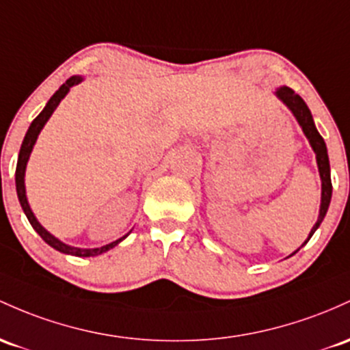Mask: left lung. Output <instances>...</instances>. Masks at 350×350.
<instances>
[{
  "label": "left lung",
  "instance_id": "obj_1",
  "mask_svg": "<svg viewBox=\"0 0 350 350\" xmlns=\"http://www.w3.org/2000/svg\"><path fill=\"white\" fill-rule=\"evenodd\" d=\"M275 94H278L279 98L282 99L284 105H286L291 111H293V114L295 116V119L299 121V124H301L302 131H304L307 139H309V143H310V146H312L314 152H316V157H317L319 174H321V179H322V199H321V211H319L317 222H316V226L312 228V231H310L309 237H307V241H309L310 237H312V234L316 232V229L319 228V226H321V222H322V219H324L325 213H327L329 202H331V196H332L331 166H329L327 148H325L324 139H322V136L319 134V131L316 129L312 114H310L309 107H307L304 99H302L299 94H295L294 91L291 90V88H287V86L279 88V90L275 91ZM307 241L304 244H307ZM297 251H299V249H297ZM297 251H295V252H297Z\"/></svg>",
  "mask_w": 350,
  "mask_h": 350
}]
</instances>
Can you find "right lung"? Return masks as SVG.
I'll list each match as a JSON object with an SVG mask.
<instances>
[{
	"label": "right lung",
	"mask_w": 350,
	"mask_h": 350,
	"mask_svg": "<svg viewBox=\"0 0 350 350\" xmlns=\"http://www.w3.org/2000/svg\"><path fill=\"white\" fill-rule=\"evenodd\" d=\"M83 78L81 76H71V78L68 79L66 83L63 84V86L59 88V90L56 91L55 94H53V98L49 99L48 105L44 106V109L41 111L40 114H38L36 118L33 119L31 126H29L28 133H26L25 139H23V144H21V149H19V156H18V164H16V193H18V199L19 202H21V207L23 211H25L26 217H28L29 224L33 226V229L40 234L41 237H43L44 243H48L51 247H55L56 251L59 252H64V254H71V256H78V257H91V256H98V254H103V252L109 251V249H113L114 245L121 243L122 239H124L128 234H126L124 237H121V239L114 241V243L111 244H106L103 245V247H96V249H79V247H71V245H66L64 243H61L59 239H56L55 236H51L43 226L40 224V222L36 221V217H34V214L31 213V209H29V204L28 201H26V193H25V169H26V163H28L29 159V154H31L33 151V146L36 143V137L38 134H40L41 129H43V126L46 124V121H48L49 116L53 114V111L56 109V106L59 105L61 99L64 98V96L68 94L69 88L76 86L78 83H81Z\"/></svg>",
	"instance_id": "obj_1"
}]
</instances>
